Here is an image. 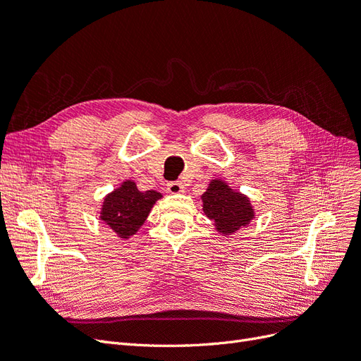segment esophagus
I'll use <instances>...</instances> for the list:
<instances>
[{
    "label": "esophagus",
    "instance_id": "obj_1",
    "mask_svg": "<svg viewBox=\"0 0 361 361\" xmlns=\"http://www.w3.org/2000/svg\"><path fill=\"white\" fill-rule=\"evenodd\" d=\"M183 191V185L179 180H174V182H169L167 183V192L170 194H179Z\"/></svg>",
    "mask_w": 361,
    "mask_h": 361
}]
</instances>
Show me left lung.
Masks as SVG:
<instances>
[{
	"label": "left lung",
	"instance_id": "obj_1",
	"mask_svg": "<svg viewBox=\"0 0 361 361\" xmlns=\"http://www.w3.org/2000/svg\"><path fill=\"white\" fill-rule=\"evenodd\" d=\"M203 212L223 235H232L250 224L255 209L245 194L232 190L221 179H212L202 195Z\"/></svg>",
	"mask_w": 361,
	"mask_h": 361
}]
</instances>
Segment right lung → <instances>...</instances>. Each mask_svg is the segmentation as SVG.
I'll use <instances>...</instances> for the list:
<instances>
[{"label": "right lung", "instance_id": "add662e5", "mask_svg": "<svg viewBox=\"0 0 361 361\" xmlns=\"http://www.w3.org/2000/svg\"><path fill=\"white\" fill-rule=\"evenodd\" d=\"M161 197L158 191H138L134 180H125L104 199L99 218L118 238L128 239L145 224L152 207Z\"/></svg>", "mask_w": 361, "mask_h": 361}]
</instances>
